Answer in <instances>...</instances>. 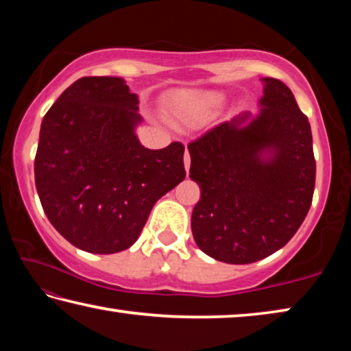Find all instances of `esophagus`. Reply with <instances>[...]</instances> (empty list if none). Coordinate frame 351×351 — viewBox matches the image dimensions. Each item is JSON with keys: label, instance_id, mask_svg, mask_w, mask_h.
<instances>
[{"label": "esophagus", "instance_id": "esophagus-1", "mask_svg": "<svg viewBox=\"0 0 351 351\" xmlns=\"http://www.w3.org/2000/svg\"><path fill=\"white\" fill-rule=\"evenodd\" d=\"M184 167H186V171L189 173V169H190V154L186 150V154H184Z\"/></svg>", "mask_w": 351, "mask_h": 351}]
</instances>
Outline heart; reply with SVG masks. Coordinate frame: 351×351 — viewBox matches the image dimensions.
Returning <instances> with one entry per match:
<instances>
[{
    "instance_id": "b5f03b06",
    "label": "heart",
    "mask_w": 351,
    "mask_h": 351,
    "mask_svg": "<svg viewBox=\"0 0 351 351\" xmlns=\"http://www.w3.org/2000/svg\"><path fill=\"white\" fill-rule=\"evenodd\" d=\"M224 100V94L218 91L181 90L167 99V110L178 125L197 128L210 121Z\"/></svg>"
}]
</instances>
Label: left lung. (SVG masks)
Wrapping results in <instances>:
<instances>
[{
	"instance_id": "left-lung-1",
	"label": "left lung",
	"mask_w": 351,
	"mask_h": 351,
	"mask_svg": "<svg viewBox=\"0 0 351 351\" xmlns=\"http://www.w3.org/2000/svg\"><path fill=\"white\" fill-rule=\"evenodd\" d=\"M260 111L187 145L201 198L192 234L209 257L247 265L282 249L310 210L316 161L308 117L283 82L263 77Z\"/></svg>"
}]
</instances>
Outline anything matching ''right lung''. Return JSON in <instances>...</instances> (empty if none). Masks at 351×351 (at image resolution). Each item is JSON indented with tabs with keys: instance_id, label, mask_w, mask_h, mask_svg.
I'll use <instances>...</instances> for the list:
<instances>
[{
	"instance_id": "right-lung-1",
	"label": "right lung",
	"mask_w": 351,
	"mask_h": 351,
	"mask_svg": "<svg viewBox=\"0 0 351 351\" xmlns=\"http://www.w3.org/2000/svg\"><path fill=\"white\" fill-rule=\"evenodd\" d=\"M138 105L121 77H82L41 122L35 187L51 224L82 251L134 245L154 203L186 178L181 142L141 145Z\"/></svg>"
}]
</instances>
